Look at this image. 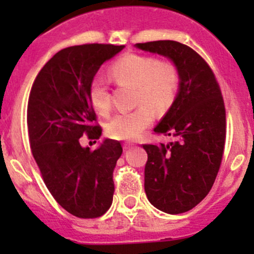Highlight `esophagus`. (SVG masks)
<instances>
[{"mask_svg":"<svg viewBox=\"0 0 254 254\" xmlns=\"http://www.w3.org/2000/svg\"><path fill=\"white\" fill-rule=\"evenodd\" d=\"M134 147V143H130V142H125L124 143V148L125 150H129V148Z\"/></svg>","mask_w":254,"mask_h":254,"instance_id":"1","label":"esophagus"}]
</instances>
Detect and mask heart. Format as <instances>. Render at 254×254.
<instances>
[{"instance_id": "1", "label": "heart", "mask_w": 254, "mask_h": 254, "mask_svg": "<svg viewBox=\"0 0 254 254\" xmlns=\"http://www.w3.org/2000/svg\"><path fill=\"white\" fill-rule=\"evenodd\" d=\"M111 73L119 83L136 87V104L145 106L114 115L107 125V134L115 140H135L153 122V113L147 106L160 112L172 103L179 86L178 67L171 60L130 53L113 64ZM89 99L101 114L111 111V93L103 78L92 81Z\"/></svg>"}]
</instances>
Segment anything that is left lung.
<instances>
[{
  "instance_id": "obj_1",
  "label": "left lung",
  "mask_w": 254,
  "mask_h": 254,
  "mask_svg": "<svg viewBox=\"0 0 254 254\" xmlns=\"http://www.w3.org/2000/svg\"><path fill=\"white\" fill-rule=\"evenodd\" d=\"M135 47L166 56L179 71L178 94L153 129L175 141L142 147L148 201L167 214H182L205 198L220 170L226 139L221 89L206 61L188 45L157 40Z\"/></svg>"
}]
</instances>
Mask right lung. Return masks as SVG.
Returning a JSON list of instances; mask_svg holds the SVG:
<instances>
[{
	"mask_svg": "<svg viewBox=\"0 0 254 254\" xmlns=\"http://www.w3.org/2000/svg\"><path fill=\"white\" fill-rule=\"evenodd\" d=\"M123 49L112 44L63 49L45 64L30 89L27 125L33 157L54 199L81 219L102 216L113 201V171L122 145L106 139L92 151L79 140L101 136L89 88L102 64Z\"/></svg>",
	"mask_w": 254,
	"mask_h": 254,
	"instance_id": "right-lung-1",
	"label": "right lung"
}]
</instances>
